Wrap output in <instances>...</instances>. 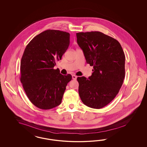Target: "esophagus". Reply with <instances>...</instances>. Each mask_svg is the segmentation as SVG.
Listing matches in <instances>:
<instances>
[{
    "label": "esophagus",
    "instance_id": "1",
    "mask_svg": "<svg viewBox=\"0 0 147 147\" xmlns=\"http://www.w3.org/2000/svg\"><path fill=\"white\" fill-rule=\"evenodd\" d=\"M72 79H73V80H76V79H77V76H74V75H73V76H72Z\"/></svg>",
    "mask_w": 147,
    "mask_h": 147
}]
</instances>
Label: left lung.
<instances>
[{
  "instance_id": "1",
  "label": "left lung",
  "mask_w": 147,
  "mask_h": 147,
  "mask_svg": "<svg viewBox=\"0 0 147 147\" xmlns=\"http://www.w3.org/2000/svg\"><path fill=\"white\" fill-rule=\"evenodd\" d=\"M77 42L86 62L93 66L88 79L78 77L79 94L88 107L100 109L118 94L125 77V55L120 44L98 31L76 33Z\"/></svg>"
}]
</instances>
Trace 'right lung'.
<instances>
[{"label":"right lung","instance_id":"obj_1","mask_svg":"<svg viewBox=\"0 0 147 147\" xmlns=\"http://www.w3.org/2000/svg\"><path fill=\"white\" fill-rule=\"evenodd\" d=\"M70 34L48 30L27 45L20 62V81L27 96L35 106L47 110L59 106L71 74L63 76L53 68L70 42Z\"/></svg>","mask_w":147,"mask_h":147}]
</instances>
